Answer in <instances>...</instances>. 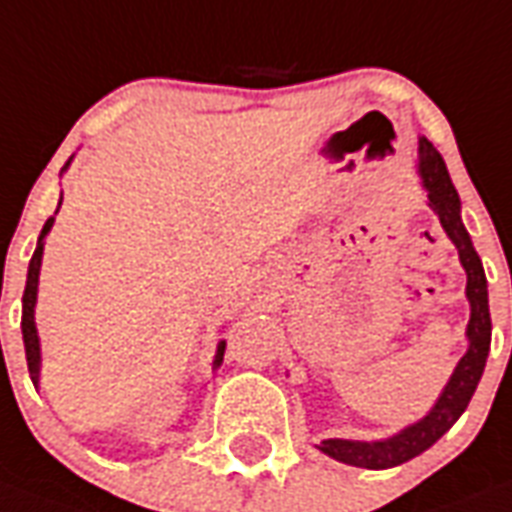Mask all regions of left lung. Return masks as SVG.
<instances>
[{
	"mask_svg": "<svg viewBox=\"0 0 512 512\" xmlns=\"http://www.w3.org/2000/svg\"><path fill=\"white\" fill-rule=\"evenodd\" d=\"M419 171L427 187L429 206L438 212L440 225L448 233V239L454 241L459 249V260H462L464 271H467V298H470V325H467V338H470V349L464 354L459 365H456L454 376L443 389V395L435 403V408L413 427L403 429L400 435L389 440H378V443H360V440H325L319 451L333 456L343 464H354V467H365V470H386V467H397V464L408 462L421 451H427L432 443H438L448 429L454 427L475 395V386L481 381L483 368H486V357H489L491 346V314H489V290H486V273H483L481 257L475 252L470 233L464 230L462 217H459V195L456 187L451 185L448 169L440 152L421 139L419 147Z\"/></svg>",
	"mask_w": 512,
	"mask_h": 512,
	"instance_id": "left-lung-1",
	"label": "left lung"
}]
</instances>
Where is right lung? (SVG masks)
Masks as SVG:
<instances>
[{
	"label": "right lung",
	"mask_w": 512,
	"mask_h": 512,
	"mask_svg": "<svg viewBox=\"0 0 512 512\" xmlns=\"http://www.w3.org/2000/svg\"><path fill=\"white\" fill-rule=\"evenodd\" d=\"M50 225H53V217L45 222V228H42V233H39L37 249H34V255H31V263H29V276H26V290H23L21 330H23V346H26V365H29V376L34 384H37V378H39V338H37V327H34V303H37L39 265H42V239L48 236ZM222 354H225V343H220V346H217L214 368H217V365L222 362Z\"/></svg>",
	"instance_id": "obj_1"
}]
</instances>
